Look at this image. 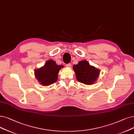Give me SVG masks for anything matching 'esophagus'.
Segmentation results:
<instances>
[{"label": "esophagus", "instance_id": "1", "mask_svg": "<svg viewBox=\"0 0 134 134\" xmlns=\"http://www.w3.org/2000/svg\"><path fill=\"white\" fill-rule=\"evenodd\" d=\"M66 66L67 68H71V64H66Z\"/></svg>", "mask_w": 134, "mask_h": 134}]
</instances>
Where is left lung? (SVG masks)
<instances>
[{"instance_id": "1", "label": "left lung", "mask_w": 134, "mask_h": 134, "mask_svg": "<svg viewBox=\"0 0 134 134\" xmlns=\"http://www.w3.org/2000/svg\"><path fill=\"white\" fill-rule=\"evenodd\" d=\"M73 70L77 81L85 85H92L96 82L99 75L100 70L91 65L87 60L80 61L74 65Z\"/></svg>"}]
</instances>
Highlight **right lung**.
I'll return each instance as SVG.
<instances>
[{
    "label": "right lung",
    "mask_w": 134,
    "mask_h": 134,
    "mask_svg": "<svg viewBox=\"0 0 134 134\" xmlns=\"http://www.w3.org/2000/svg\"><path fill=\"white\" fill-rule=\"evenodd\" d=\"M63 67V65H57L54 60L49 59L46 62L44 66L35 69V77L41 85L47 86L57 81L59 71Z\"/></svg>",
    "instance_id": "1"
}]
</instances>
